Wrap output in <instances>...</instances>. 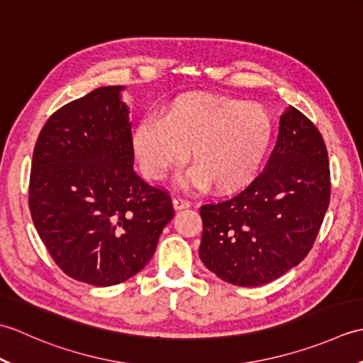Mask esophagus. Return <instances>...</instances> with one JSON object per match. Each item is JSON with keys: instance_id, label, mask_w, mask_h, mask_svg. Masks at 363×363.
<instances>
[{"instance_id": "esophagus-1", "label": "esophagus", "mask_w": 363, "mask_h": 363, "mask_svg": "<svg viewBox=\"0 0 363 363\" xmlns=\"http://www.w3.org/2000/svg\"><path fill=\"white\" fill-rule=\"evenodd\" d=\"M173 207L176 211L187 209V207H190V201H187V199H184L181 196H174L173 198Z\"/></svg>"}]
</instances>
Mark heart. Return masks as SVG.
<instances>
[{
    "mask_svg": "<svg viewBox=\"0 0 363 363\" xmlns=\"http://www.w3.org/2000/svg\"><path fill=\"white\" fill-rule=\"evenodd\" d=\"M273 120L259 104L226 96H181L160 120L138 123L130 137L142 173L160 181L189 157L186 181L235 194L256 179L273 142Z\"/></svg>",
    "mask_w": 363,
    "mask_h": 363,
    "instance_id": "heart-1",
    "label": "heart"
}]
</instances>
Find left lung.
<instances>
[{
  "label": "left lung",
  "mask_w": 363,
  "mask_h": 363,
  "mask_svg": "<svg viewBox=\"0 0 363 363\" xmlns=\"http://www.w3.org/2000/svg\"><path fill=\"white\" fill-rule=\"evenodd\" d=\"M329 198L325 140L306 115L289 106L264 173L240 195L199 209V257L238 287L272 282L311 251Z\"/></svg>",
  "instance_id": "obj_1"
}]
</instances>
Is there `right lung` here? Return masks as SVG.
I'll return each instance as SVG.
<instances>
[{
  "label": "right lung",
  "mask_w": 363,
  "mask_h": 363,
  "mask_svg": "<svg viewBox=\"0 0 363 363\" xmlns=\"http://www.w3.org/2000/svg\"><path fill=\"white\" fill-rule=\"evenodd\" d=\"M123 86L60 107L37 138L29 211L65 274L95 287L128 281L151 260L174 217L168 194L134 172Z\"/></svg>",
  "instance_id": "right-lung-1"
}]
</instances>
